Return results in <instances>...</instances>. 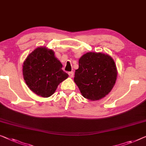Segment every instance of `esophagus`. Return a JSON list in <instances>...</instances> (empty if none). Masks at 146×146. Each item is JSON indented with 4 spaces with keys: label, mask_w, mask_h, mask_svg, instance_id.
<instances>
[{
    "label": "esophagus",
    "mask_w": 146,
    "mask_h": 146,
    "mask_svg": "<svg viewBox=\"0 0 146 146\" xmlns=\"http://www.w3.org/2000/svg\"><path fill=\"white\" fill-rule=\"evenodd\" d=\"M68 74H69V77H71V78L73 77V76H74V72H73V71H71V72H69Z\"/></svg>",
    "instance_id": "esophagus-1"
}]
</instances>
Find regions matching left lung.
<instances>
[{"instance_id":"8db88e82","label":"left lung","mask_w":146,"mask_h":146,"mask_svg":"<svg viewBox=\"0 0 146 146\" xmlns=\"http://www.w3.org/2000/svg\"><path fill=\"white\" fill-rule=\"evenodd\" d=\"M117 71L113 58L100 52H87L79 60L74 81L82 96L92 101L108 95L114 86Z\"/></svg>"}]
</instances>
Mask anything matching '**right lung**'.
Wrapping results in <instances>:
<instances>
[{"mask_svg": "<svg viewBox=\"0 0 146 146\" xmlns=\"http://www.w3.org/2000/svg\"><path fill=\"white\" fill-rule=\"evenodd\" d=\"M62 68V64L52 50L38 47L23 62V75L30 90L39 96L48 98L69 77Z\"/></svg>", "mask_w": 146, "mask_h": 146, "instance_id": "add662e5", "label": "right lung"}]
</instances>
